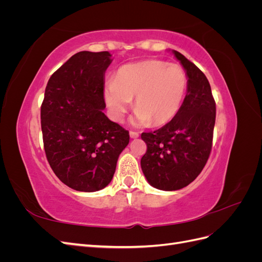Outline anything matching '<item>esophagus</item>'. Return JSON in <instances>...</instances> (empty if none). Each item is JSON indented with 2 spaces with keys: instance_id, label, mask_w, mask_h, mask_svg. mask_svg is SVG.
<instances>
[{
  "instance_id": "obj_1",
  "label": "esophagus",
  "mask_w": 262,
  "mask_h": 262,
  "mask_svg": "<svg viewBox=\"0 0 262 262\" xmlns=\"http://www.w3.org/2000/svg\"><path fill=\"white\" fill-rule=\"evenodd\" d=\"M139 137V133L136 131H130V138L131 139H137Z\"/></svg>"
}]
</instances>
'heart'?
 Masks as SVG:
<instances>
[{
    "instance_id": "b5f03b06",
    "label": "heart",
    "mask_w": 262,
    "mask_h": 262,
    "mask_svg": "<svg viewBox=\"0 0 262 262\" xmlns=\"http://www.w3.org/2000/svg\"><path fill=\"white\" fill-rule=\"evenodd\" d=\"M188 78L182 68L160 60H145L124 64L117 71L115 81L104 91L112 118L121 122L136 97V125H163L178 114L187 90Z\"/></svg>"
}]
</instances>
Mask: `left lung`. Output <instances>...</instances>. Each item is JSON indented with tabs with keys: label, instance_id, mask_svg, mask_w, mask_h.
Instances as JSON below:
<instances>
[{
	"label": "left lung",
	"instance_id": "left-lung-1",
	"mask_svg": "<svg viewBox=\"0 0 262 262\" xmlns=\"http://www.w3.org/2000/svg\"><path fill=\"white\" fill-rule=\"evenodd\" d=\"M172 52L186 70V97L171 121L141 134L147 146L142 171L150 186L166 191L188 186L202 171L212 149L216 114L207 76L185 55Z\"/></svg>",
	"mask_w": 262,
	"mask_h": 262
}]
</instances>
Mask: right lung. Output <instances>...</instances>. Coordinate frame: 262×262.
I'll return each mask as SVG.
<instances>
[{
    "instance_id": "right-lung-1",
    "label": "right lung",
    "mask_w": 262,
    "mask_h": 262,
    "mask_svg": "<svg viewBox=\"0 0 262 262\" xmlns=\"http://www.w3.org/2000/svg\"><path fill=\"white\" fill-rule=\"evenodd\" d=\"M108 51H81L49 78L40 118L43 147L53 172L77 191L94 192L112 181L129 131L102 113Z\"/></svg>"
}]
</instances>
